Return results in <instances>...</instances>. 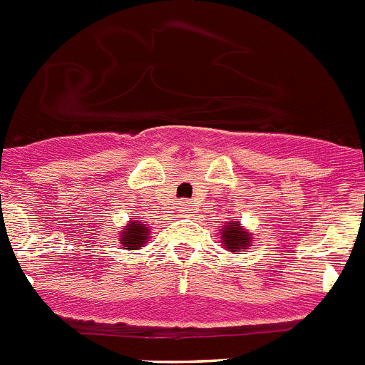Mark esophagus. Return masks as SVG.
Masks as SVG:
<instances>
[{
    "label": "esophagus",
    "instance_id": "1",
    "mask_svg": "<svg viewBox=\"0 0 365 365\" xmlns=\"http://www.w3.org/2000/svg\"><path fill=\"white\" fill-rule=\"evenodd\" d=\"M180 208H185V205H182V206H180Z\"/></svg>",
    "mask_w": 365,
    "mask_h": 365
}]
</instances>
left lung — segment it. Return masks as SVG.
<instances>
[{"label":"left lung","instance_id":"left-lung-1","mask_svg":"<svg viewBox=\"0 0 365 365\" xmlns=\"http://www.w3.org/2000/svg\"><path fill=\"white\" fill-rule=\"evenodd\" d=\"M221 232V245L225 250L232 254L245 252L248 247H252L254 234L247 228L241 227V221H227L219 228Z\"/></svg>","mask_w":365,"mask_h":365}]
</instances>
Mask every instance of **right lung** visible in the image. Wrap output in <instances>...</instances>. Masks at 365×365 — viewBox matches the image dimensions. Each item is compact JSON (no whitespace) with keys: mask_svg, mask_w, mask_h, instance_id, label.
Here are the masks:
<instances>
[{"mask_svg":"<svg viewBox=\"0 0 365 365\" xmlns=\"http://www.w3.org/2000/svg\"><path fill=\"white\" fill-rule=\"evenodd\" d=\"M150 241V227L140 221H130L118 234V243L125 250H138Z\"/></svg>","mask_w":365,"mask_h":365,"instance_id":"right-lung-1","label":"right lung"}]
</instances>
